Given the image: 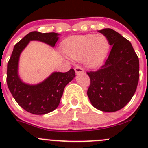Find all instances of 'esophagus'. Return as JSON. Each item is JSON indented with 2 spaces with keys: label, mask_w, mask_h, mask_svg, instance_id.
<instances>
[{
  "label": "esophagus",
  "mask_w": 148,
  "mask_h": 148,
  "mask_svg": "<svg viewBox=\"0 0 148 148\" xmlns=\"http://www.w3.org/2000/svg\"><path fill=\"white\" fill-rule=\"evenodd\" d=\"M75 72L76 74H79V73H84V69L81 66H76L75 67Z\"/></svg>",
  "instance_id": "esophagus-1"
}]
</instances>
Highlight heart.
<instances>
[{"instance_id": "b5f03b06", "label": "heart", "mask_w": 148, "mask_h": 148, "mask_svg": "<svg viewBox=\"0 0 148 148\" xmlns=\"http://www.w3.org/2000/svg\"><path fill=\"white\" fill-rule=\"evenodd\" d=\"M62 47L68 57L83 60L87 67L95 69L104 62L109 53L110 43L104 35L88 34L69 37Z\"/></svg>"}]
</instances>
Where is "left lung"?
I'll return each instance as SVG.
<instances>
[{"label": "left lung", "mask_w": 148, "mask_h": 148, "mask_svg": "<svg viewBox=\"0 0 148 148\" xmlns=\"http://www.w3.org/2000/svg\"><path fill=\"white\" fill-rule=\"evenodd\" d=\"M112 46L105 63L99 70L87 73L90 78L87 95L94 108L116 112L135 93L139 78V61L131 43L112 29L99 30Z\"/></svg>", "instance_id": "obj_1"}]
</instances>
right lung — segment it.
<instances>
[{
    "label": "right lung",
    "mask_w": 148,
    "mask_h": 148,
    "mask_svg": "<svg viewBox=\"0 0 148 148\" xmlns=\"http://www.w3.org/2000/svg\"><path fill=\"white\" fill-rule=\"evenodd\" d=\"M58 35L56 32H29L15 44L8 62L6 82L9 90L17 103L32 114H47L58 108L64 87L75 78V73L73 69L66 73L54 72L40 83L27 84L18 75L20 55L31 40H38L54 47Z\"/></svg>",
    "instance_id": "add662e5"
}]
</instances>
